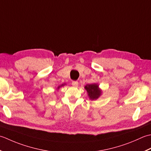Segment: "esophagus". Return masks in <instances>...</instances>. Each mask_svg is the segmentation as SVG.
Listing matches in <instances>:
<instances>
[{"instance_id": "1", "label": "esophagus", "mask_w": 151, "mask_h": 151, "mask_svg": "<svg viewBox=\"0 0 151 151\" xmlns=\"http://www.w3.org/2000/svg\"><path fill=\"white\" fill-rule=\"evenodd\" d=\"M72 85L73 86V87H78V82L77 81H72Z\"/></svg>"}]
</instances>
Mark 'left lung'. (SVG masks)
Listing matches in <instances>:
<instances>
[{"instance_id":"left-lung-1","label":"left lung","mask_w":151,"mask_h":151,"mask_svg":"<svg viewBox=\"0 0 151 151\" xmlns=\"http://www.w3.org/2000/svg\"><path fill=\"white\" fill-rule=\"evenodd\" d=\"M88 93V96L91 100H96L101 94V91L99 88V86L96 83L88 84L85 87Z\"/></svg>"}]
</instances>
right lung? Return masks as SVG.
Returning a JSON list of instances; mask_svg holds the SVG:
<instances>
[{"label":"right lung","instance_id":"add662e5","mask_svg":"<svg viewBox=\"0 0 151 151\" xmlns=\"http://www.w3.org/2000/svg\"><path fill=\"white\" fill-rule=\"evenodd\" d=\"M64 85H65V84H62V85H60V86H58V88H57V89H59V88H60V87H63V86H64Z\"/></svg>","mask_w":151,"mask_h":151}]
</instances>
